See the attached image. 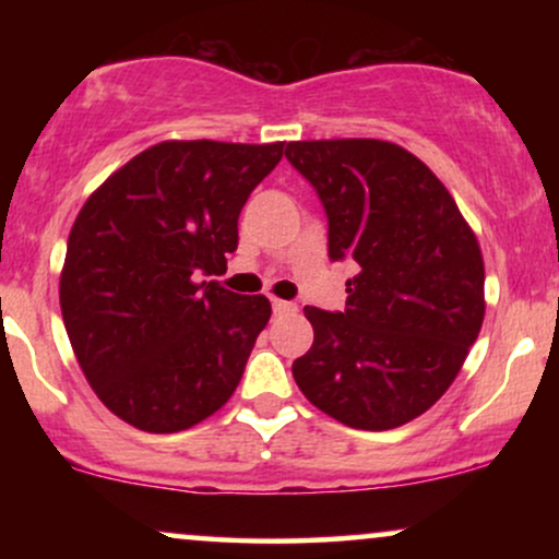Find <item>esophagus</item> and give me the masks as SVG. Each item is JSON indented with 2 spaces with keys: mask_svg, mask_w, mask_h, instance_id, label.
I'll return each instance as SVG.
<instances>
[{
  "mask_svg": "<svg viewBox=\"0 0 559 559\" xmlns=\"http://www.w3.org/2000/svg\"><path fill=\"white\" fill-rule=\"evenodd\" d=\"M273 310L278 312V316H288V312H297V305H294V301L273 299Z\"/></svg>",
  "mask_w": 559,
  "mask_h": 559,
  "instance_id": "1",
  "label": "esophagus"
}]
</instances>
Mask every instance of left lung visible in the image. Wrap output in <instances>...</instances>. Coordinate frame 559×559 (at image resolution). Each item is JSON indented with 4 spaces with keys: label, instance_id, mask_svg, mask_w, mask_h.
Segmentation results:
<instances>
[{
    "label": "left lung",
    "instance_id": "1",
    "mask_svg": "<svg viewBox=\"0 0 559 559\" xmlns=\"http://www.w3.org/2000/svg\"><path fill=\"white\" fill-rule=\"evenodd\" d=\"M329 215V258L357 262L344 312L305 307L316 338L292 373L318 409L389 431L441 400L484 323V258L426 163L378 139L288 141Z\"/></svg>",
    "mask_w": 559,
    "mask_h": 559
}]
</instances>
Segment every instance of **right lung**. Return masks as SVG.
I'll return each instance as SVG.
<instances>
[{"instance_id": "right-lung-1", "label": "right lung", "mask_w": 559, "mask_h": 559, "mask_svg": "<svg viewBox=\"0 0 559 559\" xmlns=\"http://www.w3.org/2000/svg\"><path fill=\"white\" fill-rule=\"evenodd\" d=\"M281 157L284 141H159L75 217L60 275L70 346L102 404L139 431H186L239 386L271 301L202 278L223 271L241 207Z\"/></svg>"}]
</instances>
